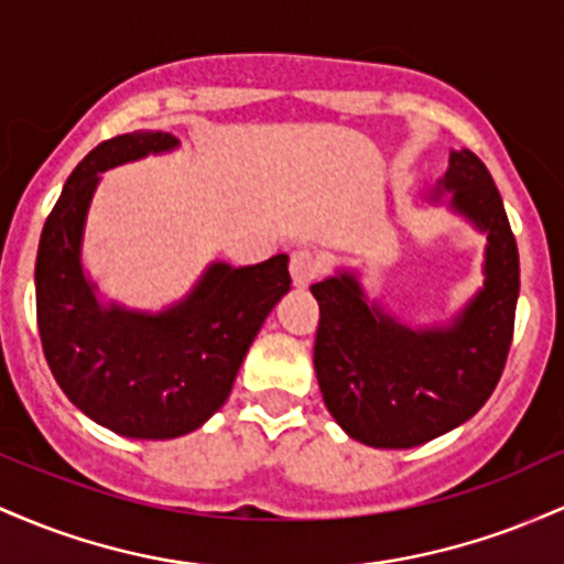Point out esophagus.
<instances>
[{
  "label": "esophagus",
  "mask_w": 564,
  "mask_h": 564,
  "mask_svg": "<svg viewBox=\"0 0 564 564\" xmlns=\"http://www.w3.org/2000/svg\"><path fill=\"white\" fill-rule=\"evenodd\" d=\"M319 269H322L319 256H316L314 250L295 248L290 252V274H293L295 288H306V284L319 274Z\"/></svg>",
  "instance_id": "1"
}]
</instances>
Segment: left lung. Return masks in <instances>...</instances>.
<instances>
[{
    "label": "left lung",
    "mask_w": 564,
    "mask_h": 564,
    "mask_svg": "<svg viewBox=\"0 0 564 564\" xmlns=\"http://www.w3.org/2000/svg\"><path fill=\"white\" fill-rule=\"evenodd\" d=\"M440 192L487 231L485 288L453 327L408 330L367 306L351 274L312 284L322 397L340 429L372 447H415L469 421L501 381L514 338L520 252L492 175L469 149L453 151Z\"/></svg>",
    "instance_id": "1"
}]
</instances>
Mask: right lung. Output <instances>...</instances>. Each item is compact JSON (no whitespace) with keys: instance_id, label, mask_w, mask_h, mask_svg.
<instances>
[{"instance_id":"add662e5","label":"right lung","mask_w":564,"mask_h":564,"mask_svg":"<svg viewBox=\"0 0 564 564\" xmlns=\"http://www.w3.org/2000/svg\"><path fill=\"white\" fill-rule=\"evenodd\" d=\"M173 145L175 135L151 130L95 145L68 175L36 252V325L55 381L82 413L132 440H173L210 419L293 284L288 256H274L242 269L210 265L186 301L156 316L95 301L79 242L98 173Z\"/></svg>"}]
</instances>
